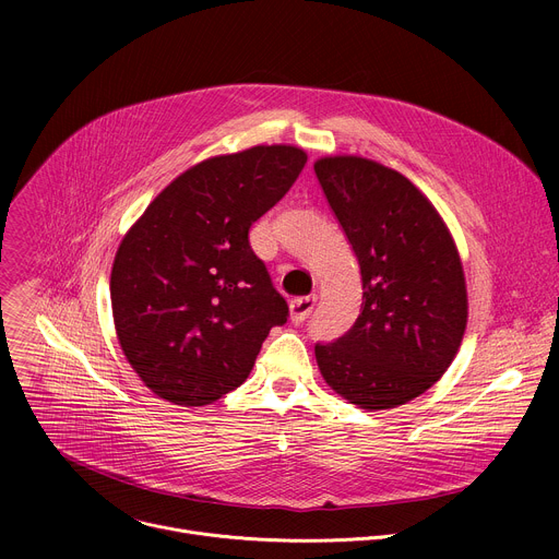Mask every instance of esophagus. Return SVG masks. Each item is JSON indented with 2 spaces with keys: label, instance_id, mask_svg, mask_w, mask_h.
Segmentation results:
<instances>
[{
  "label": "esophagus",
  "instance_id": "34e87169",
  "mask_svg": "<svg viewBox=\"0 0 559 559\" xmlns=\"http://www.w3.org/2000/svg\"><path fill=\"white\" fill-rule=\"evenodd\" d=\"M313 305H316V296H300V298H294V300L289 302V316H292V321H294L296 325H300V323L305 321V318H309Z\"/></svg>",
  "mask_w": 559,
  "mask_h": 559
}]
</instances>
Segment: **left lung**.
<instances>
[{
	"label": "left lung",
	"instance_id": "obj_1",
	"mask_svg": "<svg viewBox=\"0 0 559 559\" xmlns=\"http://www.w3.org/2000/svg\"><path fill=\"white\" fill-rule=\"evenodd\" d=\"M313 173L362 276L360 316L334 343H316L318 369L360 409L405 405L460 349L468 305L457 248L401 173L362 156L318 158Z\"/></svg>",
	"mask_w": 559,
	"mask_h": 559
}]
</instances>
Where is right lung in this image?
<instances>
[{
    "mask_svg": "<svg viewBox=\"0 0 559 559\" xmlns=\"http://www.w3.org/2000/svg\"><path fill=\"white\" fill-rule=\"evenodd\" d=\"M307 154L254 145L179 175L128 229L110 274L119 345L168 403L210 405L250 376L289 307L250 248V227L298 179Z\"/></svg>",
    "mask_w": 559,
    "mask_h": 559,
    "instance_id": "obj_1",
    "label": "right lung"
}]
</instances>
